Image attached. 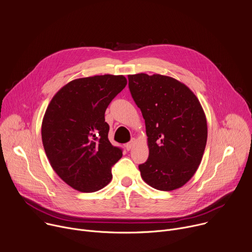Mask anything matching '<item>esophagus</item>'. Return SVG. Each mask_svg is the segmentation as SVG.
<instances>
[{
	"instance_id": "1",
	"label": "esophagus",
	"mask_w": 252,
	"mask_h": 252,
	"mask_svg": "<svg viewBox=\"0 0 252 252\" xmlns=\"http://www.w3.org/2000/svg\"><path fill=\"white\" fill-rule=\"evenodd\" d=\"M134 144H135V139H132L129 143H127V144L126 145V149L127 151H129V150L134 146Z\"/></svg>"
}]
</instances>
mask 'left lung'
<instances>
[{
	"label": "left lung",
	"mask_w": 252,
	"mask_h": 252,
	"mask_svg": "<svg viewBox=\"0 0 252 252\" xmlns=\"http://www.w3.org/2000/svg\"><path fill=\"white\" fill-rule=\"evenodd\" d=\"M130 94L146 123L149 158L139 169L151 187L172 191L196 173L207 143V121L200 101L170 76L128 75Z\"/></svg>",
	"instance_id": "1"
}]
</instances>
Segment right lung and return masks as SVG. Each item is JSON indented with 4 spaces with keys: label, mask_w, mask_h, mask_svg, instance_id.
<instances>
[{
    "label": "right lung",
    "mask_w": 252,
    "mask_h": 252,
    "mask_svg": "<svg viewBox=\"0 0 252 252\" xmlns=\"http://www.w3.org/2000/svg\"><path fill=\"white\" fill-rule=\"evenodd\" d=\"M123 75H95L64 85L42 122V142L56 174L73 189L90 193L110 182L111 167L123 150L108 141L104 113L126 87Z\"/></svg>",
    "instance_id": "obj_1"
}]
</instances>
